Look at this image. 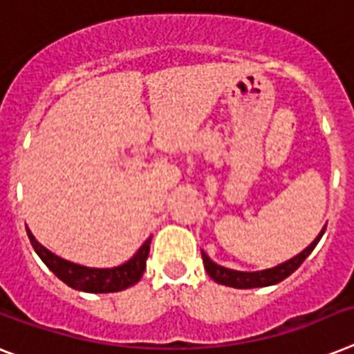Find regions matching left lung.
I'll list each match as a JSON object with an SVG mask.
<instances>
[{
	"label": "left lung",
	"instance_id": "obj_1",
	"mask_svg": "<svg viewBox=\"0 0 354 354\" xmlns=\"http://www.w3.org/2000/svg\"><path fill=\"white\" fill-rule=\"evenodd\" d=\"M326 231V229H324ZM324 231L317 236V240L311 243V245L304 249L300 254H297L291 260H287L286 263H280L278 267H272V269H266V271H257V272H240V271H232V269H225V267L218 266L211 258L207 257L205 252L202 251L203 258V266H205L207 274L216 281V283H222V286L229 287H236V289H252V287H267V286H274L278 281L286 280L289 274L297 271L298 267L304 263L311 251L317 247L318 240L322 238Z\"/></svg>",
	"mask_w": 354,
	"mask_h": 354
}]
</instances>
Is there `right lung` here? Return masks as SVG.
<instances>
[{
	"mask_svg": "<svg viewBox=\"0 0 354 354\" xmlns=\"http://www.w3.org/2000/svg\"><path fill=\"white\" fill-rule=\"evenodd\" d=\"M27 234L30 243H32L34 251L37 252V257L41 258L43 263L63 283L85 292H116L134 286L136 281L142 280L143 271L147 267L149 251H151V238H149L127 263H123L120 267H112V269H91V267L71 263V261L63 260V258L47 251L41 243L36 242V238L30 234L28 229Z\"/></svg>",
	"mask_w": 354,
	"mask_h": 354,
	"instance_id": "add662e5",
	"label": "right lung"
}]
</instances>
